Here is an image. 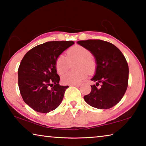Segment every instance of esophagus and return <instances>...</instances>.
<instances>
[{"label": "esophagus", "instance_id": "obj_1", "mask_svg": "<svg viewBox=\"0 0 146 146\" xmlns=\"http://www.w3.org/2000/svg\"><path fill=\"white\" fill-rule=\"evenodd\" d=\"M71 86H75V87H79V86H80V84H72V85H71Z\"/></svg>", "mask_w": 146, "mask_h": 146}]
</instances>
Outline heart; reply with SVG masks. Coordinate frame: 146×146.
Returning a JSON list of instances; mask_svg holds the SVG:
<instances>
[{"mask_svg": "<svg viewBox=\"0 0 146 146\" xmlns=\"http://www.w3.org/2000/svg\"><path fill=\"white\" fill-rule=\"evenodd\" d=\"M76 60L75 69L77 71L68 72L62 76L64 84H78L87 78L89 74H93L96 70L95 60L87 48L80 45L71 47L66 51V57L59 55L55 60V69L59 75H62L68 70L70 63Z\"/></svg>", "mask_w": 146, "mask_h": 146, "instance_id": "heart-1", "label": "heart"}]
</instances>
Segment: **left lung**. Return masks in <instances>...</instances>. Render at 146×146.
Segmentation results:
<instances>
[{
    "label": "left lung",
    "mask_w": 146,
    "mask_h": 146,
    "mask_svg": "<svg viewBox=\"0 0 146 146\" xmlns=\"http://www.w3.org/2000/svg\"><path fill=\"white\" fill-rule=\"evenodd\" d=\"M77 43L91 51L97 63L95 75L91 79L96 85L91 86V92L84 97V100L95 108L113 107L122 99L127 88L129 67L125 56L117 47L102 40L90 39Z\"/></svg>",
    "instance_id": "1"
}]
</instances>
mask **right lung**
<instances>
[{
  "instance_id": "right-lung-1",
  "label": "right lung",
  "mask_w": 146,
  "mask_h": 146,
  "mask_svg": "<svg viewBox=\"0 0 146 146\" xmlns=\"http://www.w3.org/2000/svg\"><path fill=\"white\" fill-rule=\"evenodd\" d=\"M73 44L71 40L46 42L30 49L22 59L18 70L20 93L24 102L36 111L49 113L60 104L69 86L59 84L55 60Z\"/></svg>"
}]
</instances>
